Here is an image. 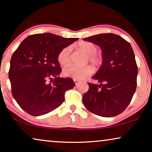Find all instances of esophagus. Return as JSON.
I'll return each mask as SVG.
<instances>
[{
  "label": "esophagus",
  "instance_id": "esophagus-1",
  "mask_svg": "<svg viewBox=\"0 0 152 152\" xmlns=\"http://www.w3.org/2000/svg\"><path fill=\"white\" fill-rule=\"evenodd\" d=\"M74 81L75 84H76V86H78V85L80 84V83H81V82L80 81V80H75V79L74 80Z\"/></svg>",
  "mask_w": 152,
  "mask_h": 152
}]
</instances>
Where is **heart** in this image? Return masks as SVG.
<instances>
[{"label":"heart","mask_w":152,"mask_h":152,"mask_svg":"<svg viewBox=\"0 0 152 152\" xmlns=\"http://www.w3.org/2000/svg\"><path fill=\"white\" fill-rule=\"evenodd\" d=\"M78 47L88 55L89 62L94 66H98L102 63V57L98 55L97 46L94 44L89 42H81L78 44ZM72 46H68L60 50L58 55V60L62 66H67L71 62ZM92 73V68L90 66H78L71 65L64 69L63 74L66 77H70L75 80H83L90 76Z\"/></svg>","instance_id":"1"}]
</instances>
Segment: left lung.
<instances>
[{
  "mask_svg": "<svg viewBox=\"0 0 152 152\" xmlns=\"http://www.w3.org/2000/svg\"><path fill=\"white\" fill-rule=\"evenodd\" d=\"M83 40L98 45L103 62L93 76L99 84L88 83L89 90L83 103L90 112L110 117L120 115L129 106L136 90L137 66L129 42L113 33H102Z\"/></svg>",
  "mask_w": 152,
  "mask_h": 152,
  "instance_id": "obj_1",
  "label": "left lung"
}]
</instances>
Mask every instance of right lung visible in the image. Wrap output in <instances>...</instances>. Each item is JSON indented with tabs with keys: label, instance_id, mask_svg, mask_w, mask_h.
<instances>
[{
	"label": "right lung",
	"instance_id": "right-lung-1",
	"mask_svg": "<svg viewBox=\"0 0 152 152\" xmlns=\"http://www.w3.org/2000/svg\"><path fill=\"white\" fill-rule=\"evenodd\" d=\"M78 39L49 32L35 34L14 52L9 70L12 94L28 114L39 116L55 110L63 103L66 91L76 86L72 78L58 76L62 69L58 55Z\"/></svg>",
	"mask_w": 152,
	"mask_h": 152
}]
</instances>
